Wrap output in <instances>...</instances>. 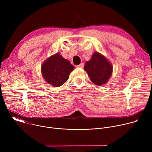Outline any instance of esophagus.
I'll return each mask as SVG.
<instances>
[{
    "label": "esophagus",
    "instance_id": "34e87169",
    "mask_svg": "<svg viewBox=\"0 0 152 152\" xmlns=\"http://www.w3.org/2000/svg\"><path fill=\"white\" fill-rule=\"evenodd\" d=\"M83 66H84V64H83V63H81V64H80L79 65H78V66H77L76 67H77V68H83Z\"/></svg>",
    "mask_w": 152,
    "mask_h": 152
}]
</instances>
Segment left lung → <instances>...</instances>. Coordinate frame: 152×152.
<instances>
[{
  "label": "left lung",
  "mask_w": 152,
  "mask_h": 152,
  "mask_svg": "<svg viewBox=\"0 0 152 152\" xmlns=\"http://www.w3.org/2000/svg\"><path fill=\"white\" fill-rule=\"evenodd\" d=\"M113 67L110 61L102 54L95 52L84 66L91 81L95 85L101 86L107 82L112 75Z\"/></svg>",
  "instance_id": "obj_1"
}]
</instances>
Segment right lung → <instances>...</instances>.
Returning a JSON list of instances; mask_svg holds the SVG:
<instances>
[{
	"label": "right lung",
	"mask_w": 152,
	"mask_h": 152,
	"mask_svg": "<svg viewBox=\"0 0 152 152\" xmlns=\"http://www.w3.org/2000/svg\"><path fill=\"white\" fill-rule=\"evenodd\" d=\"M75 69L67 59L56 53L46 59L41 65V72L45 80L49 84L58 87L62 85Z\"/></svg>",
	"instance_id": "add662e5"
}]
</instances>
